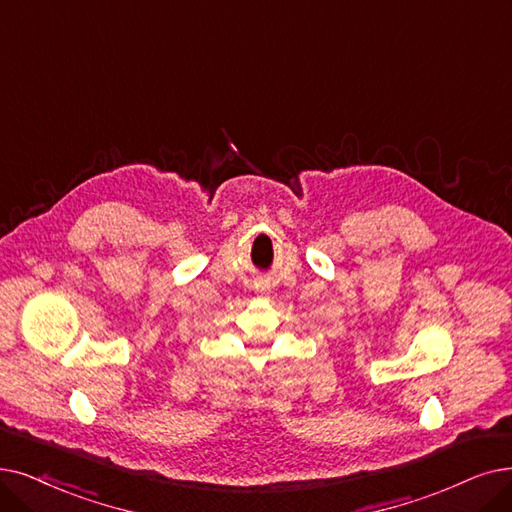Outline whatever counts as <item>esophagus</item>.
<instances>
[{
  "mask_svg": "<svg viewBox=\"0 0 512 512\" xmlns=\"http://www.w3.org/2000/svg\"><path fill=\"white\" fill-rule=\"evenodd\" d=\"M256 292L264 296V294H267V285H258V288H256Z\"/></svg>",
  "mask_w": 512,
  "mask_h": 512,
  "instance_id": "1",
  "label": "esophagus"
}]
</instances>
